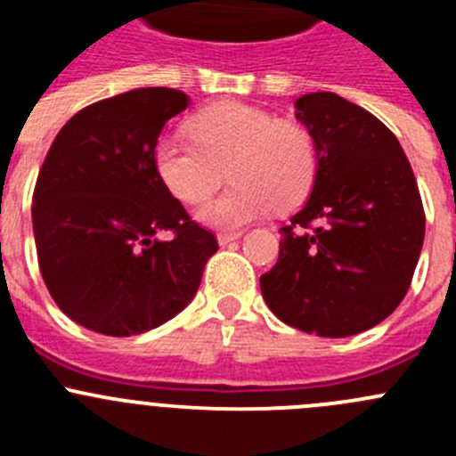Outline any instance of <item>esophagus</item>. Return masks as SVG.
<instances>
[{
	"label": "esophagus",
	"mask_w": 456,
	"mask_h": 456,
	"mask_svg": "<svg viewBox=\"0 0 456 456\" xmlns=\"http://www.w3.org/2000/svg\"><path fill=\"white\" fill-rule=\"evenodd\" d=\"M240 236H242V232H223V233H218V242L224 247V245H229V242L238 240Z\"/></svg>",
	"instance_id": "esophagus-1"
}]
</instances>
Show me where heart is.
Segmentation results:
<instances>
[{
  "mask_svg": "<svg viewBox=\"0 0 456 456\" xmlns=\"http://www.w3.org/2000/svg\"><path fill=\"white\" fill-rule=\"evenodd\" d=\"M187 127L194 141L165 136L156 142L154 167L174 199L199 205L214 194L227 165L233 185L199 211L209 227L238 229L273 207L291 209L309 196L317 150L300 123L223 101L196 112Z\"/></svg>",
  "mask_w": 456,
  "mask_h": 456,
  "instance_id": "1",
  "label": "heart"
}]
</instances>
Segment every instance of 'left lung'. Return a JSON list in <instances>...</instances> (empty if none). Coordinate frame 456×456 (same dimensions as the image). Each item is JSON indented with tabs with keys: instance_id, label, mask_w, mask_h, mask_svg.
I'll return each instance as SVG.
<instances>
[{
	"instance_id": "8db88e82",
	"label": "left lung",
	"mask_w": 456,
	"mask_h": 456,
	"mask_svg": "<svg viewBox=\"0 0 456 456\" xmlns=\"http://www.w3.org/2000/svg\"><path fill=\"white\" fill-rule=\"evenodd\" d=\"M296 117L315 141V185L280 229L262 297L293 329L348 338L406 296L424 245V202L397 136L364 108L314 92L296 101Z\"/></svg>"
}]
</instances>
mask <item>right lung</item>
Segmentation results:
<instances>
[{"label": "right lung", "instance_id": "1", "mask_svg": "<svg viewBox=\"0 0 456 456\" xmlns=\"http://www.w3.org/2000/svg\"><path fill=\"white\" fill-rule=\"evenodd\" d=\"M190 99L139 87L96 101L59 130L37 176L32 232L41 278L77 324L114 338L185 309L218 251L154 167L165 123ZM169 231V241L155 233Z\"/></svg>", "mask_w": 456, "mask_h": 456}]
</instances>
